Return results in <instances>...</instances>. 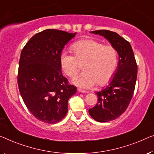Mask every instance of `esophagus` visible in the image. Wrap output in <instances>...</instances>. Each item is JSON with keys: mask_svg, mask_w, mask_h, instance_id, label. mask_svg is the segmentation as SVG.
<instances>
[{"mask_svg": "<svg viewBox=\"0 0 154 154\" xmlns=\"http://www.w3.org/2000/svg\"><path fill=\"white\" fill-rule=\"evenodd\" d=\"M77 91H79V92H80V93H88V92H87V91H84V90H82V89H79V88H78V89H77Z\"/></svg>", "mask_w": 154, "mask_h": 154, "instance_id": "1", "label": "esophagus"}]
</instances>
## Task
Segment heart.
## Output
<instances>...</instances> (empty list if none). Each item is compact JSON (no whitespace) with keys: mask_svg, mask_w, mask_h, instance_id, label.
Listing matches in <instances>:
<instances>
[{"mask_svg":"<svg viewBox=\"0 0 154 154\" xmlns=\"http://www.w3.org/2000/svg\"><path fill=\"white\" fill-rule=\"evenodd\" d=\"M73 54L63 51L60 63L64 72L75 78L79 72V64L86 63L84 75L77 78L74 84L84 89H91L99 83L101 86L111 81L118 64V52L110 45H104L94 39H84L72 45Z\"/></svg>","mask_w":154,"mask_h":154,"instance_id":"heart-1","label":"heart"}]
</instances>
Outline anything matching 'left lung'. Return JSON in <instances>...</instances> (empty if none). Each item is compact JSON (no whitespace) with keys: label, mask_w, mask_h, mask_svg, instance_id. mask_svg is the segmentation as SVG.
<instances>
[{"label":"left lung","mask_w":154,"mask_h":154,"mask_svg":"<svg viewBox=\"0 0 154 154\" xmlns=\"http://www.w3.org/2000/svg\"><path fill=\"white\" fill-rule=\"evenodd\" d=\"M91 32L106 38L116 48L119 55L116 74L109 86L96 93L97 103L88 110L89 114L94 120L106 122L118 118L128 106L136 86L137 66L131 45L118 33L106 29Z\"/></svg>","instance_id":"8db88e82"}]
</instances>
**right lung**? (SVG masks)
<instances>
[{"instance_id": "add662e5", "label": "right lung", "mask_w": 154, "mask_h": 154, "mask_svg": "<svg viewBox=\"0 0 154 154\" xmlns=\"http://www.w3.org/2000/svg\"><path fill=\"white\" fill-rule=\"evenodd\" d=\"M76 34L48 29L34 35L23 48L18 86L29 112L48 124L60 122L68 113V101L77 93L61 72L60 55Z\"/></svg>"}]
</instances>
